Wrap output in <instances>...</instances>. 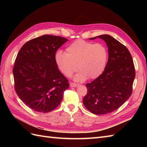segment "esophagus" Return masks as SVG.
Here are the masks:
<instances>
[{
    "instance_id": "obj_1",
    "label": "esophagus",
    "mask_w": 147,
    "mask_h": 147,
    "mask_svg": "<svg viewBox=\"0 0 147 147\" xmlns=\"http://www.w3.org/2000/svg\"><path fill=\"white\" fill-rule=\"evenodd\" d=\"M70 86H71V87H76V86H78V84L74 83H73V82H71V83H70Z\"/></svg>"
}]
</instances>
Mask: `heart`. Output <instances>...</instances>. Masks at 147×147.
<instances>
[{
    "label": "heart",
    "mask_w": 147,
    "mask_h": 147,
    "mask_svg": "<svg viewBox=\"0 0 147 147\" xmlns=\"http://www.w3.org/2000/svg\"><path fill=\"white\" fill-rule=\"evenodd\" d=\"M108 61V51L102 43H93L77 40L66 49V53L58 51L55 61L59 69L69 78L78 69L75 80L83 82L87 78L95 79L102 74Z\"/></svg>",
    "instance_id": "obj_1"
}]
</instances>
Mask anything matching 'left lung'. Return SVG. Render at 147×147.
Returning <instances> with one entry per match:
<instances>
[{"mask_svg":"<svg viewBox=\"0 0 147 147\" xmlns=\"http://www.w3.org/2000/svg\"><path fill=\"white\" fill-rule=\"evenodd\" d=\"M96 37L107 43L109 59L100 76L86 85L87 93L83 102L88 111L95 114L113 112L132 94L135 68L132 56L125 46L109 35Z\"/></svg>","mask_w":147,"mask_h":147,"instance_id":"obj_1","label":"left lung"}]
</instances>
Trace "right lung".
I'll return each mask as SVG.
<instances>
[{
	"instance_id": "obj_1",
	"label": "right lung",
	"mask_w": 147,
	"mask_h": 147,
	"mask_svg": "<svg viewBox=\"0 0 147 147\" xmlns=\"http://www.w3.org/2000/svg\"><path fill=\"white\" fill-rule=\"evenodd\" d=\"M68 40L44 35L29 40L19 51L13 67L14 89L25 105L40 112L60 104L69 84L57 68L55 55Z\"/></svg>"
}]
</instances>
